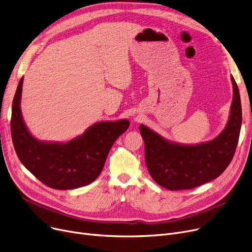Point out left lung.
Returning <instances> with one entry per match:
<instances>
[{"instance_id":"obj_1","label":"left lung","mask_w":252,"mask_h":252,"mask_svg":"<svg viewBox=\"0 0 252 252\" xmlns=\"http://www.w3.org/2000/svg\"><path fill=\"white\" fill-rule=\"evenodd\" d=\"M233 101L228 124L214 140L185 145L171 142L141 125L145 160L152 179L170 191L192 189L220 176L228 167L239 140L242 108L239 90L233 75Z\"/></svg>"}]
</instances>
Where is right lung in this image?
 <instances>
[{
  "instance_id": "obj_1",
  "label": "right lung",
  "mask_w": 252,
  "mask_h": 252,
  "mask_svg": "<svg viewBox=\"0 0 252 252\" xmlns=\"http://www.w3.org/2000/svg\"><path fill=\"white\" fill-rule=\"evenodd\" d=\"M22 85L23 77L13 99L11 117L12 141L21 163L53 189H76L94 182L112 145L128 128L129 122H100L66 143L39 141L30 133L21 114Z\"/></svg>"
}]
</instances>
